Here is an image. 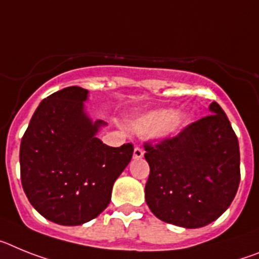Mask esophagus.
Listing matches in <instances>:
<instances>
[{
  "label": "esophagus",
  "mask_w": 259,
  "mask_h": 259,
  "mask_svg": "<svg viewBox=\"0 0 259 259\" xmlns=\"http://www.w3.org/2000/svg\"><path fill=\"white\" fill-rule=\"evenodd\" d=\"M143 155H145V152H143L142 148H139V147L134 148V154H133V157H134L136 160H138V159H142Z\"/></svg>",
  "instance_id": "esophagus-1"
}]
</instances>
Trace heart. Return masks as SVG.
Listing matches in <instances>:
<instances>
[{
	"mask_svg": "<svg viewBox=\"0 0 259 259\" xmlns=\"http://www.w3.org/2000/svg\"><path fill=\"white\" fill-rule=\"evenodd\" d=\"M186 121L188 117L183 112H175L169 108H159L133 116L127 121V125L132 132L139 136H147L156 132L161 136H172L185 126Z\"/></svg>",
	"mask_w": 259,
	"mask_h": 259,
	"instance_id": "obj_1",
	"label": "heart"
}]
</instances>
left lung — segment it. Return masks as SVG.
Here are the masks:
<instances>
[{
	"label": "left lung",
	"instance_id": "8db88e82",
	"mask_svg": "<svg viewBox=\"0 0 259 259\" xmlns=\"http://www.w3.org/2000/svg\"><path fill=\"white\" fill-rule=\"evenodd\" d=\"M210 112L179 136L145 145L150 165L146 202L165 223L184 228L207 226L229 207L237 193V137L218 103H211Z\"/></svg>",
	"mask_w": 259,
	"mask_h": 259
}]
</instances>
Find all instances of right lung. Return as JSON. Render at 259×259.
<instances>
[{"label": "right lung", "mask_w": 259, "mask_h": 259, "mask_svg": "<svg viewBox=\"0 0 259 259\" xmlns=\"http://www.w3.org/2000/svg\"><path fill=\"white\" fill-rule=\"evenodd\" d=\"M87 99L89 91L78 86L49 95L21 142L24 193L40 215L61 226H80L107 208L134 151L132 143L109 147L96 137L107 122L90 118Z\"/></svg>", "instance_id": "obj_1"}]
</instances>
